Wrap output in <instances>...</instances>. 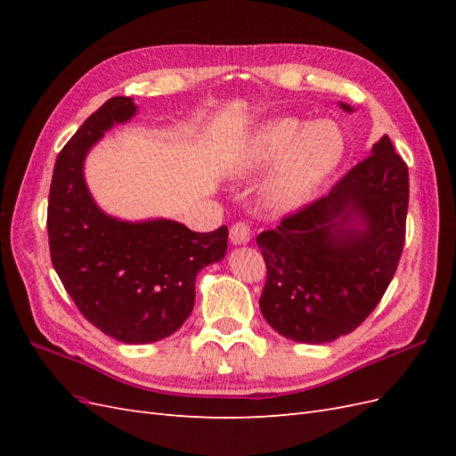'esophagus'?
I'll return each mask as SVG.
<instances>
[{
    "instance_id": "obj_1",
    "label": "esophagus",
    "mask_w": 456,
    "mask_h": 456,
    "mask_svg": "<svg viewBox=\"0 0 456 456\" xmlns=\"http://www.w3.org/2000/svg\"><path fill=\"white\" fill-rule=\"evenodd\" d=\"M230 241L233 245H245L251 241V226L247 223H236L230 228Z\"/></svg>"
}]
</instances>
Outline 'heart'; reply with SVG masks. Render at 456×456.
Wrapping results in <instances>:
<instances>
[{
  "label": "heart",
  "instance_id": "heart-1",
  "mask_svg": "<svg viewBox=\"0 0 456 456\" xmlns=\"http://www.w3.org/2000/svg\"><path fill=\"white\" fill-rule=\"evenodd\" d=\"M344 156V136L330 119L302 127L293 118L262 126L236 161L238 175H253L278 161L260 190L272 213H291L305 205Z\"/></svg>",
  "mask_w": 456,
  "mask_h": 456
}]
</instances>
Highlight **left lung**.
<instances>
[{"label": "left lung", "instance_id": "left-lung-1", "mask_svg": "<svg viewBox=\"0 0 456 456\" xmlns=\"http://www.w3.org/2000/svg\"><path fill=\"white\" fill-rule=\"evenodd\" d=\"M407 205V163L384 134L327 196L258 233L266 262L258 305L270 327L305 344L333 342L360 327L399 265Z\"/></svg>", "mask_w": 456, "mask_h": 456}]
</instances>
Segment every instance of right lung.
I'll list each match as a JSON object with an SVG mask.
<instances>
[{
  "mask_svg": "<svg viewBox=\"0 0 456 456\" xmlns=\"http://www.w3.org/2000/svg\"><path fill=\"white\" fill-rule=\"evenodd\" d=\"M136 114L131 96L106 101L54 163L47 207L53 266L87 322L126 344L173 335L194 310L196 275L223 260L228 228L191 232L167 218L127 223L101 211L84 176L87 151Z\"/></svg>",
  "mask_w": 456,
  "mask_h": 456,
  "instance_id": "1",
  "label": "right lung"
}]
</instances>
